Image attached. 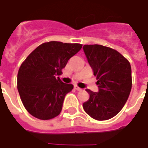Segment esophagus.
I'll return each mask as SVG.
<instances>
[{
	"mask_svg": "<svg viewBox=\"0 0 148 148\" xmlns=\"http://www.w3.org/2000/svg\"><path fill=\"white\" fill-rule=\"evenodd\" d=\"M74 89H75L76 90H77V91H80V90H82V89L79 88L77 86H76V85H74Z\"/></svg>",
	"mask_w": 148,
	"mask_h": 148,
	"instance_id": "34e87169",
	"label": "esophagus"
}]
</instances>
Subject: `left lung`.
<instances>
[{"instance_id": "8db88e82", "label": "left lung", "mask_w": 148, "mask_h": 148, "mask_svg": "<svg viewBox=\"0 0 148 148\" xmlns=\"http://www.w3.org/2000/svg\"><path fill=\"white\" fill-rule=\"evenodd\" d=\"M83 50L99 88L97 93L86 90L90 98L82 105L84 110L97 121L111 119L122 109L130 94V62L117 51L105 46L84 45Z\"/></svg>"}]
</instances>
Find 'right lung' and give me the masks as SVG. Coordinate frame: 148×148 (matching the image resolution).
<instances>
[{
  "mask_svg": "<svg viewBox=\"0 0 148 148\" xmlns=\"http://www.w3.org/2000/svg\"><path fill=\"white\" fill-rule=\"evenodd\" d=\"M82 47L80 43L43 42L22 62L17 89L24 108L32 116L46 121L61 112L65 96L74 86L63 83L57 76Z\"/></svg>",
  "mask_w": 148,
  "mask_h": 148,
  "instance_id": "add662e5",
  "label": "right lung"
}]
</instances>
